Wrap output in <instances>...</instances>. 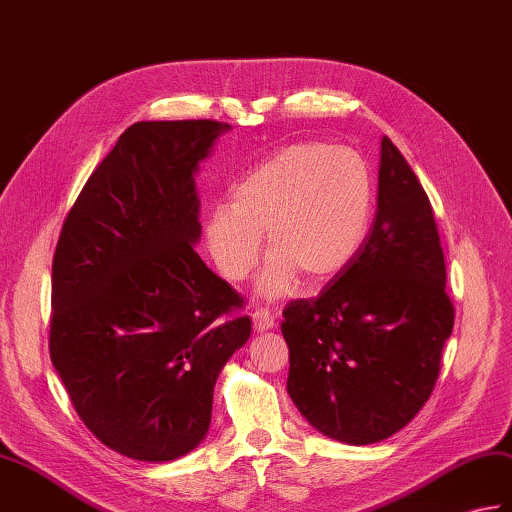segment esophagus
Returning a JSON list of instances; mask_svg holds the SVG:
<instances>
[{
  "label": "esophagus",
  "mask_w": 512,
  "mask_h": 512,
  "mask_svg": "<svg viewBox=\"0 0 512 512\" xmlns=\"http://www.w3.org/2000/svg\"><path fill=\"white\" fill-rule=\"evenodd\" d=\"M253 327H255V331H259V334L261 331H268L275 327V316L266 310H257V312H253Z\"/></svg>",
  "instance_id": "1"
}]
</instances>
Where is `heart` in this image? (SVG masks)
<instances>
[{"instance_id": "b5f03b06", "label": "heart", "mask_w": 512, "mask_h": 512, "mask_svg": "<svg viewBox=\"0 0 512 512\" xmlns=\"http://www.w3.org/2000/svg\"><path fill=\"white\" fill-rule=\"evenodd\" d=\"M373 213V174L360 152L296 141L261 161L205 218V244L227 281H244L261 255L259 292L279 299L299 277L323 285L347 268Z\"/></svg>"}]
</instances>
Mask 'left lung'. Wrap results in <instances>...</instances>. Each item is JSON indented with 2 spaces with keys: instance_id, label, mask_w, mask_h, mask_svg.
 <instances>
[{
  "instance_id": "8db88e82",
  "label": "left lung",
  "mask_w": 512,
  "mask_h": 512,
  "mask_svg": "<svg viewBox=\"0 0 512 512\" xmlns=\"http://www.w3.org/2000/svg\"><path fill=\"white\" fill-rule=\"evenodd\" d=\"M445 283L430 198L384 137L377 211L358 255L316 299L283 310L288 395L320 434L371 445L417 417L454 329Z\"/></svg>"
}]
</instances>
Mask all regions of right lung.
Masks as SVG:
<instances>
[{"label": "right lung", "instance_id": "1", "mask_svg": "<svg viewBox=\"0 0 512 512\" xmlns=\"http://www.w3.org/2000/svg\"><path fill=\"white\" fill-rule=\"evenodd\" d=\"M216 120L137 122L69 209L52 261L50 358L100 443L133 460L185 456L213 386L251 336L231 285L194 251V176Z\"/></svg>", "mask_w": 512, "mask_h": 512}]
</instances>
